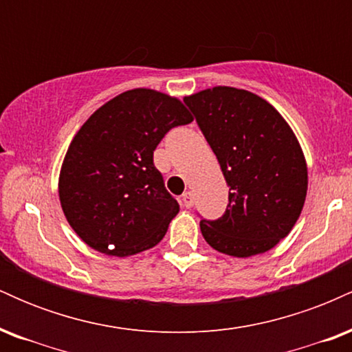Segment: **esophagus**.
Wrapping results in <instances>:
<instances>
[{
    "mask_svg": "<svg viewBox=\"0 0 352 352\" xmlns=\"http://www.w3.org/2000/svg\"><path fill=\"white\" fill-rule=\"evenodd\" d=\"M193 193L192 192H185L184 195H182V204L185 205V207L187 208H190V207H193Z\"/></svg>",
    "mask_w": 352,
    "mask_h": 352,
    "instance_id": "obj_1",
    "label": "esophagus"
}]
</instances>
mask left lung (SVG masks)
I'll return each instance as SVG.
<instances>
[{
    "label": "left lung",
    "mask_w": 352,
    "mask_h": 352,
    "mask_svg": "<svg viewBox=\"0 0 352 352\" xmlns=\"http://www.w3.org/2000/svg\"><path fill=\"white\" fill-rule=\"evenodd\" d=\"M184 102L217 155L230 187L218 220H201L217 252L248 258L280 243L301 215L308 167L296 135L272 104L245 89L217 86Z\"/></svg>",
    "instance_id": "8db88e82"
}]
</instances>
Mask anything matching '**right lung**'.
I'll use <instances>...</instances> for the list:
<instances>
[{
	"label": "right lung",
	"mask_w": 352,
	"mask_h": 352,
	"mask_svg": "<svg viewBox=\"0 0 352 352\" xmlns=\"http://www.w3.org/2000/svg\"><path fill=\"white\" fill-rule=\"evenodd\" d=\"M192 120L182 100L139 87L82 124L60 167L59 200L84 243L131 256L162 240L180 207L153 165V151L170 129Z\"/></svg>",
	"instance_id": "right-lung-1"
}]
</instances>
